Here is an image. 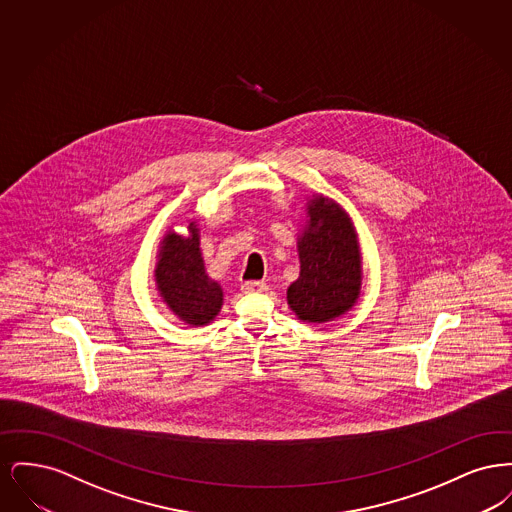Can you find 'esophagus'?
<instances>
[{
	"label": "esophagus",
	"mask_w": 512,
	"mask_h": 512,
	"mask_svg": "<svg viewBox=\"0 0 512 512\" xmlns=\"http://www.w3.org/2000/svg\"><path fill=\"white\" fill-rule=\"evenodd\" d=\"M268 286L265 282H259V280H249L242 284V292L255 293V292H267Z\"/></svg>",
	"instance_id": "esophagus-1"
}]
</instances>
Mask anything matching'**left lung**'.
I'll list each match as a JSON object with an SVG mask.
<instances>
[{
    "label": "left lung",
    "instance_id": "1",
    "mask_svg": "<svg viewBox=\"0 0 512 512\" xmlns=\"http://www.w3.org/2000/svg\"><path fill=\"white\" fill-rule=\"evenodd\" d=\"M309 224L299 240V278L288 303L301 320L328 322L349 311L361 293V255L353 226L326 197L309 203Z\"/></svg>",
    "mask_w": 512,
    "mask_h": 512
}]
</instances>
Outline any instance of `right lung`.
Here are the masks:
<instances>
[{
	"mask_svg": "<svg viewBox=\"0 0 512 512\" xmlns=\"http://www.w3.org/2000/svg\"><path fill=\"white\" fill-rule=\"evenodd\" d=\"M155 276L159 292L174 315L194 326H203L217 317L222 290L205 274L197 228H192L190 238L169 234L163 240Z\"/></svg>",
	"mask_w": 512,
	"mask_h": 512,
	"instance_id": "add662e5",
	"label": "right lung"
}]
</instances>
